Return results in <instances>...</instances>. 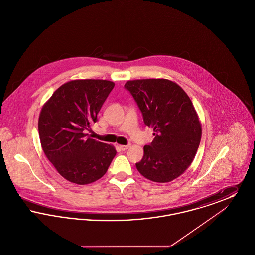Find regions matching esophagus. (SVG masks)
<instances>
[{
    "label": "esophagus",
    "instance_id": "esophagus-1",
    "mask_svg": "<svg viewBox=\"0 0 255 255\" xmlns=\"http://www.w3.org/2000/svg\"><path fill=\"white\" fill-rule=\"evenodd\" d=\"M130 144H127V145H120V148L122 149V151H125V150H127L128 148H130Z\"/></svg>",
    "mask_w": 255,
    "mask_h": 255
}]
</instances>
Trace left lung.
<instances>
[{"label":"left lung","instance_id":"8db88e82","mask_svg":"<svg viewBox=\"0 0 255 255\" xmlns=\"http://www.w3.org/2000/svg\"><path fill=\"white\" fill-rule=\"evenodd\" d=\"M124 88L155 135L144 146L136 169L153 182L173 181L191 164L201 141L202 127L190 98L180 86L167 79L132 80Z\"/></svg>","mask_w":255,"mask_h":255}]
</instances>
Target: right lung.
Returning <instances> with one entry per match:
<instances>
[{"label":"right lung","mask_w":255,"mask_h":255,"mask_svg":"<svg viewBox=\"0 0 255 255\" xmlns=\"http://www.w3.org/2000/svg\"><path fill=\"white\" fill-rule=\"evenodd\" d=\"M114 87L108 80H73L59 87L41 110L38 131L43 151L69 182H96L117 154L114 146L87 133Z\"/></svg>","instance_id":"right-lung-1"}]
</instances>
